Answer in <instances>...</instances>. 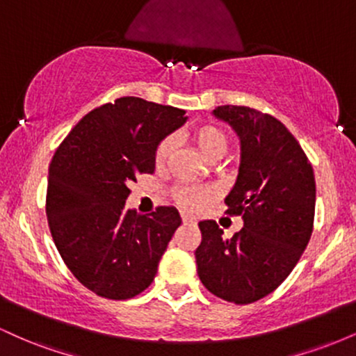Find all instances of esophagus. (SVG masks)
Segmentation results:
<instances>
[{
  "instance_id": "34e87169",
  "label": "esophagus",
  "mask_w": 356,
  "mask_h": 356,
  "mask_svg": "<svg viewBox=\"0 0 356 356\" xmlns=\"http://www.w3.org/2000/svg\"><path fill=\"white\" fill-rule=\"evenodd\" d=\"M182 220H184V224H195V219L189 214H182Z\"/></svg>"
}]
</instances>
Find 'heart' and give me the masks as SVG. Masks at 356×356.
<instances>
[{"label":"heart","instance_id":"heart-1","mask_svg":"<svg viewBox=\"0 0 356 356\" xmlns=\"http://www.w3.org/2000/svg\"><path fill=\"white\" fill-rule=\"evenodd\" d=\"M192 140L197 145V149L201 150V154L209 161H219L224 154H226L227 145V136L216 125H199L192 130ZM174 142L172 138H164L161 144L157 145L155 150V165L164 167L169 161L170 154H172ZM211 192L202 187H181V189L175 191V199L179 204H182L187 209H195V207L202 206L204 202L209 199Z\"/></svg>","mask_w":356,"mask_h":356}]
</instances>
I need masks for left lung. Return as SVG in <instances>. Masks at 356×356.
<instances>
[{
  "mask_svg": "<svg viewBox=\"0 0 356 356\" xmlns=\"http://www.w3.org/2000/svg\"><path fill=\"white\" fill-rule=\"evenodd\" d=\"M212 115L239 137V172L226 204L227 214L241 216L244 226L226 239L216 220L199 222L197 275L220 300L254 303L283 283L308 246L316 201L313 167L277 118L239 105H222Z\"/></svg>",
  "mask_w": 356,
  "mask_h": 356,
  "instance_id": "8db88e82",
  "label": "left lung"
}]
</instances>
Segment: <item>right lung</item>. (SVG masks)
<instances>
[{
	"label": "right lung",
	"instance_id": "obj_1",
	"mask_svg": "<svg viewBox=\"0 0 356 356\" xmlns=\"http://www.w3.org/2000/svg\"><path fill=\"white\" fill-rule=\"evenodd\" d=\"M184 110L122 97L92 110L51 159L47 218L72 275L108 300H129L157 275L181 216L157 207L149 216L127 209L129 184L154 174L155 150L186 124Z\"/></svg>",
	"mask_w": 356,
	"mask_h": 356
}]
</instances>
